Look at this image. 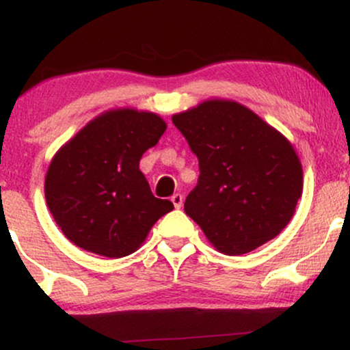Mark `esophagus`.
<instances>
[{"mask_svg":"<svg viewBox=\"0 0 350 350\" xmlns=\"http://www.w3.org/2000/svg\"><path fill=\"white\" fill-rule=\"evenodd\" d=\"M171 200H172V204H174L176 208L183 207V196H180V194H174L171 198Z\"/></svg>","mask_w":350,"mask_h":350,"instance_id":"obj_1","label":"esophagus"}]
</instances>
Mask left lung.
I'll return each mask as SVG.
<instances>
[{
    "label": "left lung",
    "instance_id": "left-lung-1",
    "mask_svg": "<svg viewBox=\"0 0 350 350\" xmlns=\"http://www.w3.org/2000/svg\"><path fill=\"white\" fill-rule=\"evenodd\" d=\"M199 159L184 212L219 252L243 255L288 226L303 192L295 148L232 100H207L172 116Z\"/></svg>",
    "mask_w": 350,
    "mask_h": 350
}]
</instances>
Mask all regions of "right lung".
<instances>
[{
  "instance_id": "right-lung-1",
  "label": "right lung",
  "mask_w": 350,
  "mask_h": 350,
  "mask_svg": "<svg viewBox=\"0 0 350 350\" xmlns=\"http://www.w3.org/2000/svg\"><path fill=\"white\" fill-rule=\"evenodd\" d=\"M164 131L161 116L118 108L92 120L55 152L44 192L55 224L72 243L122 258L174 208L171 200L152 196L139 171L144 151Z\"/></svg>"
}]
</instances>
